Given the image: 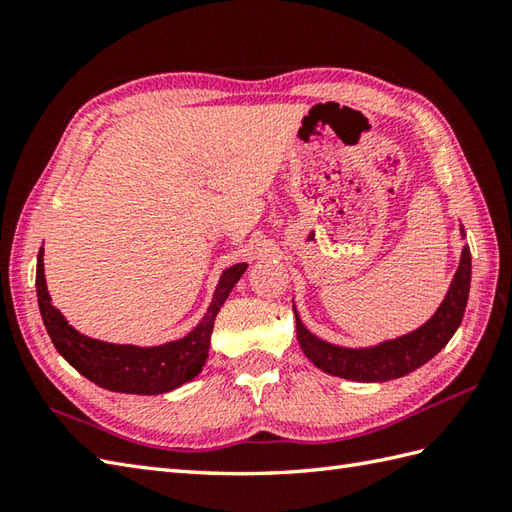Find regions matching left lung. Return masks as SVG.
<instances>
[{
	"label": "left lung",
	"instance_id": "obj_1",
	"mask_svg": "<svg viewBox=\"0 0 512 512\" xmlns=\"http://www.w3.org/2000/svg\"><path fill=\"white\" fill-rule=\"evenodd\" d=\"M460 235L464 246L460 253L458 270H455L451 279L447 295L440 301L438 310L420 328L407 334L365 347H347L325 341L306 328V323L299 317L295 301H292V310H295L297 319V341L303 354L308 356V361L323 369L325 374L356 380V383H385V380H396L416 372L418 367L431 361L451 341L455 330L460 328L466 301H469L471 248L466 244V233L462 224Z\"/></svg>",
	"mask_w": 512,
	"mask_h": 512
}]
</instances>
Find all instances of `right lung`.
<instances>
[{"mask_svg":"<svg viewBox=\"0 0 512 512\" xmlns=\"http://www.w3.org/2000/svg\"><path fill=\"white\" fill-rule=\"evenodd\" d=\"M246 268V262H237L222 270L209 308H206L204 317L191 332L176 341L145 347L129 343H107L74 330L68 319L52 306L46 286V273H43L41 248L37 257L39 312L57 352L81 376L103 389L118 391V394L158 396L178 389L202 372L206 356H209L211 332L217 312L224 306L226 297L231 295L239 277L246 273Z\"/></svg>","mask_w":512,"mask_h":512,"instance_id":"obj_1","label":"right lung"}]
</instances>
